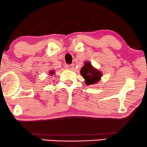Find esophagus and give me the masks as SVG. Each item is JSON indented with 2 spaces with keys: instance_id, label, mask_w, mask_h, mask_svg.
Returning a JSON list of instances; mask_svg holds the SVG:
<instances>
[{
  "instance_id": "34e87169",
  "label": "esophagus",
  "mask_w": 147,
  "mask_h": 147,
  "mask_svg": "<svg viewBox=\"0 0 147 147\" xmlns=\"http://www.w3.org/2000/svg\"><path fill=\"white\" fill-rule=\"evenodd\" d=\"M65 68L67 70H73L74 65H72V64H71V65H65Z\"/></svg>"
}]
</instances>
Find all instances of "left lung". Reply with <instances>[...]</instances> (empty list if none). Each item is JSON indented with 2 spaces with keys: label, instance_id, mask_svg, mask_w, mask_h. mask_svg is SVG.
Listing matches in <instances>:
<instances>
[{
  "label": "left lung",
  "instance_id": "1",
  "mask_svg": "<svg viewBox=\"0 0 147 147\" xmlns=\"http://www.w3.org/2000/svg\"><path fill=\"white\" fill-rule=\"evenodd\" d=\"M80 73L85 79V83L87 86L98 82L102 75V72L94 68L88 61L85 62L84 66L81 68Z\"/></svg>",
  "mask_w": 147,
  "mask_h": 147
}]
</instances>
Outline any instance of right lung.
Wrapping results in <instances>:
<instances>
[{"label":"right lung","mask_w":147,"mask_h":147,"mask_svg":"<svg viewBox=\"0 0 147 147\" xmlns=\"http://www.w3.org/2000/svg\"><path fill=\"white\" fill-rule=\"evenodd\" d=\"M49 74H50V75H54V74H55V72L54 70H50V72H49Z\"/></svg>","instance_id":"add662e5"}]
</instances>
